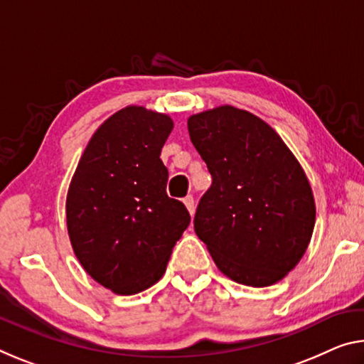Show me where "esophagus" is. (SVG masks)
I'll use <instances>...</instances> for the list:
<instances>
[{"instance_id":"obj_1","label":"esophagus","mask_w":364,"mask_h":364,"mask_svg":"<svg viewBox=\"0 0 364 364\" xmlns=\"http://www.w3.org/2000/svg\"><path fill=\"white\" fill-rule=\"evenodd\" d=\"M183 203H184V205H186V209L189 210V213H191V215H193L194 209H196V204H194V198H193V196H191V194L186 196V198L183 199Z\"/></svg>"}]
</instances>
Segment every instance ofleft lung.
Masks as SVG:
<instances>
[{"label": "left lung", "mask_w": 364, "mask_h": 364, "mask_svg": "<svg viewBox=\"0 0 364 364\" xmlns=\"http://www.w3.org/2000/svg\"><path fill=\"white\" fill-rule=\"evenodd\" d=\"M188 131L212 186L200 198L194 230L228 279L269 287L295 269L316 222L309 181L282 137L232 105L193 114Z\"/></svg>", "instance_id": "1"}]
</instances>
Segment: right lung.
<instances>
[{
    "mask_svg": "<svg viewBox=\"0 0 364 364\" xmlns=\"http://www.w3.org/2000/svg\"><path fill=\"white\" fill-rule=\"evenodd\" d=\"M173 129L168 114L126 107L94 132L69 184L66 222L85 272L117 295L161 279L191 217L168 198L160 160Z\"/></svg>",
    "mask_w": 364,
    "mask_h": 364,
    "instance_id": "obj_1",
    "label": "right lung"
}]
</instances>
